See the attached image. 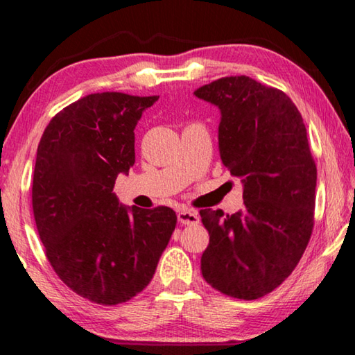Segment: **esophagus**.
<instances>
[{
  "mask_svg": "<svg viewBox=\"0 0 355 355\" xmlns=\"http://www.w3.org/2000/svg\"><path fill=\"white\" fill-rule=\"evenodd\" d=\"M178 222L183 225H196L200 222L199 214L197 211H192V209H183V211H178Z\"/></svg>",
  "mask_w": 355,
  "mask_h": 355,
  "instance_id": "esophagus-1",
  "label": "esophagus"
}]
</instances>
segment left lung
Wrapping results in <instances>:
<instances>
[{"mask_svg": "<svg viewBox=\"0 0 355 355\" xmlns=\"http://www.w3.org/2000/svg\"><path fill=\"white\" fill-rule=\"evenodd\" d=\"M194 94L220 110V159L244 184L238 213L200 209L209 233L202 275L227 296L263 297L294 271L313 232L307 130L285 92L249 76L220 78Z\"/></svg>", "mask_w": 355, "mask_h": 355, "instance_id": "8db88e82", "label": "left lung"}]
</instances>
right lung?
I'll return each mask as SVG.
<instances>
[{"label": "right lung", "instance_id": "1", "mask_svg": "<svg viewBox=\"0 0 355 355\" xmlns=\"http://www.w3.org/2000/svg\"><path fill=\"white\" fill-rule=\"evenodd\" d=\"M159 97L86 95L50 120L37 147L33 211L45 255L71 291L127 302L152 280L177 225L169 207L119 205V173L135 164V128Z\"/></svg>", "mask_w": 355, "mask_h": 355}]
</instances>
